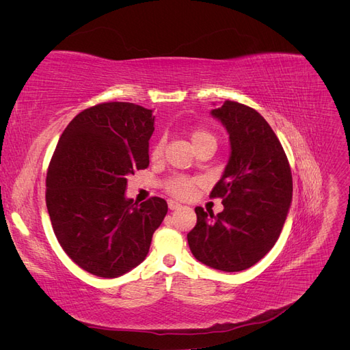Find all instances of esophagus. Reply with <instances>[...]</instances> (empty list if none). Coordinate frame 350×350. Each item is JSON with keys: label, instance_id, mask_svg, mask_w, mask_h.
<instances>
[{"label": "esophagus", "instance_id": "obj_1", "mask_svg": "<svg viewBox=\"0 0 350 350\" xmlns=\"http://www.w3.org/2000/svg\"><path fill=\"white\" fill-rule=\"evenodd\" d=\"M167 206H169V208H171V210H178V208L183 207V204H179L178 201H174V200H169L167 201Z\"/></svg>", "mask_w": 350, "mask_h": 350}]
</instances>
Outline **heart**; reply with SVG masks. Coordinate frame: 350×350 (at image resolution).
Here are the masks:
<instances>
[{"mask_svg":"<svg viewBox=\"0 0 350 350\" xmlns=\"http://www.w3.org/2000/svg\"><path fill=\"white\" fill-rule=\"evenodd\" d=\"M189 140H191L194 149H196V147H198L200 144H203L206 142H215V137H213V134L204 129H196L189 133ZM163 147H165L163 140H157L152 147V152H150L152 159H154V161L156 159H161L163 156ZM197 184H198V181L196 178L176 175V176H172L167 179V181L165 183V189L169 194L176 197V198H188L193 196Z\"/></svg>","mask_w":350,"mask_h":350,"instance_id":"heart-1","label":"heart"}]
</instances>
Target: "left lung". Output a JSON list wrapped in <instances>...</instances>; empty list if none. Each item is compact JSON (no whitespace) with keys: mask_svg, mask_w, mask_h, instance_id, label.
<instances>
[{"mask_svg":"<svg viewBox=\"0 0 350 350\" xmlns=\"http://www.w3.org/2000/svg\"><path fill=\"white\" fill-rule=\"evenodd\" d=\"M211 115L226 126L230 140L229 162L210 193L225 208L215 215L196 207L197 225L187 239L206 266L241 271L279 239L292 203V172L278 135L256 109L226 100Z\"/></svg>","mask_w":350,"mask_h":350,"instance_id":"left-lung-1","label":"left lung"}]
</instances>
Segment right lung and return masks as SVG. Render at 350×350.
I'll return each mask as SVG.
<instances>
[{
  "label": "right lung",
  "mask_w": 350,
  "mask_h": 350,
  "mask_svg": "<svg viewBox=\"0 0 350 350\" xmlns=\"http://www.w3.org/2000/svg\"><path fill=\"white\" fill-rule=\"evenodd\" d=\"M152 109L105 102L61 134L46 172V207L67 256L99 278H118L146 258L167 204L125 198L126 175L149 166Z\"/></svg>",
  "instance_id": "1"
}]
</instances>
